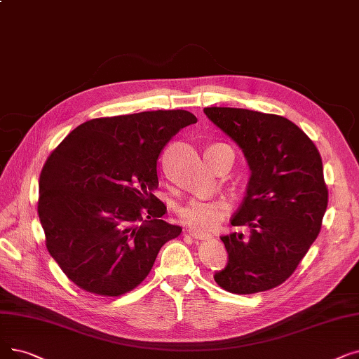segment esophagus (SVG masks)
I'll list each match as a JSON object with an SVG mask.
<instances>
[{"instance_id":"obj_1","label":"esophagus","mask_w":359,"mask_h":359,"mask_svg":"<svg viewBox=\"0 0 359 359\" xmlns=\"http://www.w3.org/2000/svg\"><path fill=\"white\" fill-rule=\"evenodd\" d=\"M188 233H189V235H191L194 239H198V241H204V239H208V238H210L208 233L201 231V230H198V229H195V227H189V229H188Z\"/></svg>"}]
</instances>
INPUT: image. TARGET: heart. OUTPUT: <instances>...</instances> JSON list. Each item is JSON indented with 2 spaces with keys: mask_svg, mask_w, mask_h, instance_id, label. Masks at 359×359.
<instances>
[{
  "mask_svg": "<svg viewBox=\"0 0 359 359\" xmlns=\"http://www.w3.org/2000/svg\"><path fill=\"white\" fill-rule=\"evenodd\" d=\"M229 208L230 204L224 198H192L180 207L179 215L184 224L202 230H211L222 223Z\"/></svg>",
  "mask_w": 359,
  "mask_h": 359,
  "instance_id": "heart-1",
  "label": "heart"
}]
</instances>
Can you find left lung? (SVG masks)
I'll return each mask as SVG.
<instances>
[{
  "mask_svg": "<svg viewBox=\"0 0 359 359\" xmlns=\"http://www.w3.org/2000/svg\"><path fill=\"white\" fill-rule=\"evenodd\" d=\"M207 117L243 151L251 168L246 196L222 236L229 261L214 280L224 290L251 294L293 274L321 230L329 202L323 161L314 142L290 120L245 108L207 107Z\"/></svg>",
  "mask_w": 359,
  "mask_h": 359,
  "instance_id": "obj_1",
  "label": "left lung"
}]
</instances>
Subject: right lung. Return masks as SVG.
<instances>
[{"label":"right lung","mask_w":359,"mask_h":359,"mask_svg":"<svg viewBox=\"0 0 359 359\" xmlns=\"http://www.w3.org/2000/svg\"><path fill=\"white\" fill-rule=\"evenodd\" d=\"M184 110L92 118L51 152L39 176L38 215L45 245L81 289L120 296L141 285L161 246L182 227L163 220L157 161Z\"/></svg>","instance_id":"right-lung-1"}]
</instances>
